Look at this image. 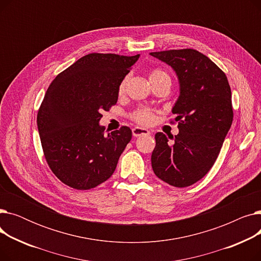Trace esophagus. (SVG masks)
<instances>
[{
    "label": "esophagus",
    "mask_w": 261,
    "mask_h": 261,
    "mask_svg": "<svg viewBox=\"0 0 261 261\" xmlns=\"http://www.w3.org/2000/svg\"><path fill=\"white\" fill-rule=\"evenodd\" d=\"M132 134L134 138H140V136H144V135H149L150 131L145 129V128H141V127H135L132 129Z\"/></svg>",
    "instance_id": "obj_1"
}]
</instances>
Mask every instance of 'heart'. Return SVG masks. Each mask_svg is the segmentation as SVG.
Masks as SVG:
<instances>
[{"label":"heart","mask_w":261,"mask_h":261,"mask_svg":"<svg viewBox=\"0 0 261 261\" xmlns=\"http://www.w3.org/2000/svg\"><path fill=\"white\" fill-rule=\"evenodd\" d=\"M164 78L170 79L168 74L162 70H153L149 74L150 82H154V81H158V80H161ZM127 80H128V77H125L121 80V82L119 84V87H118L119 93H122L123 91H125ZM132 118L140 123H143V125H151L154 120V115L149 109H140L136 112H134V114L132 115Z\"/></svg>","instance_id":"heart-1"}]
</instances>
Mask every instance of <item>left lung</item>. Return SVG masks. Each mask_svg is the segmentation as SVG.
<instances>
[{
	"label": "left lung",
	"instance_id": "1",
	"mask_svg": "<svg viewBox=\"0 0 261 261\" xmlns=\"http://www.w3.org/2000/svg\"><path fill=\"white\" fill-rule=\"evenodd\" d=\"M176 74L180 95L172 113L179 134L158 132L151 165L155 175L174 187H187L215 164L232 122L231 92L226 75L208 57L191 48L150 53Z\"/></svg>",
	"mask_w": 261,
	"mask_h": 261
}]
</instances>
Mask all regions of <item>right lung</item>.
Returning a JSON list of instances; mask_svg holds the SVG:
<instances>
[{
  "instance_id": "1",
  "label": "right lung",
  "mask_w": 261,
  "mask_h": 261,
  "mask_svg": "<svg viewBox=\"0 0 261 261\" xmlns=\"http://www.w3.org/2000/svg\"><path fill=\"white\" fill-rule=\"evenodd\" d=\"M139 58L89 54L49 85L37 125L48 166L65 185L87 190L113 174L132 131L125 126L105 136L99 120L117 102L119 84Z\"/></svg>"
}]
</instances>
